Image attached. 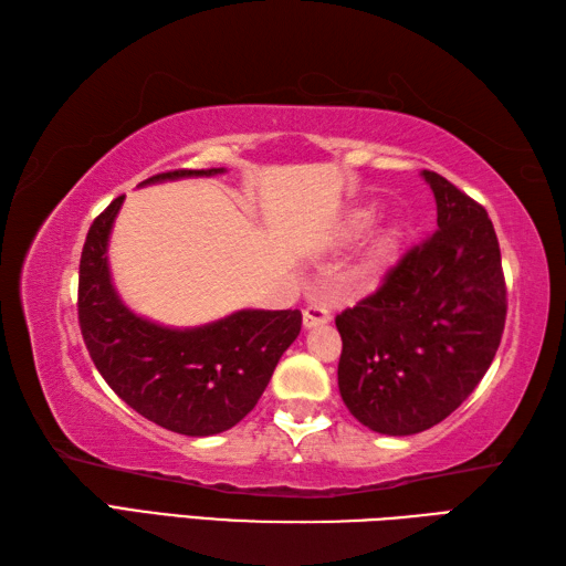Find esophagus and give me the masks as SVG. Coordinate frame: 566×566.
Masks as SVG:
<instances>
[{"instance_id":"1","label":"esophagus","mask_w":566,"mask_h":566,"mask_svg":"<svg viewBox=\"0 0 566 566\" xmlns=\"http://www.w3.org/2000/svg\"><path fill=\"white\" fill-rule=\"evenodd\" d=\"M331 321V311L326 304H318V302H311L304 308V326L306 328H316V326H326Z\"/></svg>"}]
</instances>
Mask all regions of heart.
<instances>
[{"label": "heart", "instance_id": "1", "mask_svg": "<svg viewBox=\"0 0 566 566\" xmlns=\"http://www.w3.org/2000/svg\"><path fill=\"white\" fill-rule=\"evenodd\" d=\"M371 219H375V216H371V211H359V213H355L353 219H350V223H347V235H359L363 231H367ZM391 248H394V235L384 238L381 243L377 245V260L387 258Z\"/></svg>", "mask_w": 566, "mask_h": 566}]
</instances>
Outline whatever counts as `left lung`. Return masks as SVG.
<instances>
[{
	"mask_svg": "<svg viewBox=\"0 0 566 566\" xmlns=\"http://www.w3.org/2000/svg\"><path fill=\"white\" fill-rule=\"evenodd\" d=\"M423 177L438 231L335 316L343 401L384 436H413L448 418L486 375L506 326V276L486 209L442 175Z\"/></svg>",
	"mask_w": 566,
	"mask_h": 566,
	"instance_id": "8db88e82",
	"label": "left lung"
}]
</instances>
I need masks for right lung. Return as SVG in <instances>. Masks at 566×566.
Wrapping results in <instances>:
<instances>
[{
  "label": "right lung",
  "mask_w": 566,
  "mask_h": 566,
  "mask_svg": "<svg viewBox=\"0 0 566 566\" xmlns=\"http://www.w3.org/2000/svg\"><path fill=\"white\" fill-rule=\"evenodd\" d=\"M223 172L170 170L146 182ZM116 197L90 226L80 258L77 318L84 345L106 384L134 411L182 436H216L240 423L270 384L298 331L302 311H238L191 331L138 318L116 296L106 240L122 209Z\"/></svg>",
  "instance_id": "right-lung-1"
}]
</instances>
